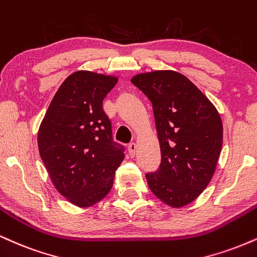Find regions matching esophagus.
Returning a JSON list of instances; mask_svg holds the SVG:
<instances>
[{"mask_svg": "<svg viewBox=\"0 0 257 257\" xmlns=\"http://www.w3.org/2000/svg\"><path fill=\"white\" fill-rule=\"evenodd\" d=\"M136 152H137V144L136 143H130L128 144V153L130 155L134 158V156L136 155Z\"/></svg>", "mask_w": 257, "mask_h": 257, "instance_id": "34e87169", "label": "esophagus"}]
</instances>
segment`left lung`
Wrapping results in <instances>:
<instances>
[{"label": "left lung", "mask_w": 257, "mask_h": 257, "mask_svg": "<svg viewBox=\"0 0 257 257\" xmlns=\"http://www.w3.org/2000/svg\"><path fill=\"white\" fill-rule=\"evenodd\" d=\"M131 81L152 102L161 149L159 170L146 174L148 186L168 206H186L215 172L222 146L221 117L201 90L178 72L141 73Z\"/></svg>", "instance_id": "obj_1"}]
</instances>
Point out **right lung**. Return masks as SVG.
Wrapping results in <instances>:
<instances>
[{
	"mask_svg": "<svg viewBox=\"0 0 257 257\" xmlns=\"http://www.w3.org/2000/svg\"><path fill=\"white\" fill-rule=\"evenodd\" d=\"M116 81L113 75L74 72L59 87L39 126V155L51 182L77 207H91L108 195L125 158L102 105Z\"/></svg>",
	"mask_w": 257,
	"mask_h": 257,
	"instance_id": "right-lung-1",
	"label": "right lung"
}]
</instances>
